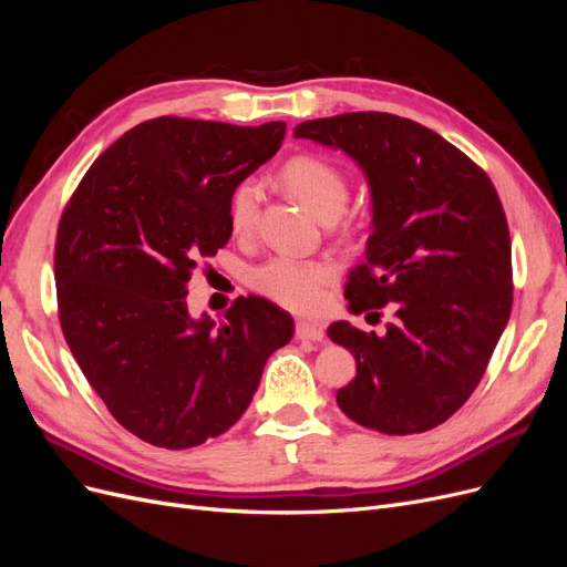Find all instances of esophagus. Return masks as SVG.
<instances>
[{
    "instance_id": "34e87169",
    "label": "esophagus",
    "mask_w": 567,
    "mask_h": 567,
    "mask_svg": "<svg viewBox=\"0 0 567 567\" xmlns=\"http://www.w3.org/2000/svg\"><path fill=\"white\" fill-rule=\"evenodd\" d=\"M296 336H298L300 340H315V342H319V340L326 338V329H323L321 323H317V321H305V319H300V321L296 323Z\"/></svg>"
}]
</instances>
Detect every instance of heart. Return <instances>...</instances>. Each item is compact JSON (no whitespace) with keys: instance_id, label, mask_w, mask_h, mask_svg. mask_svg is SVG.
Here are the masks:
<instances>
[{"instance_id":"heart-1","label":"heart","mask_w":567,"mask_h":567,"mask_svg":"<svg viewBox=\"0 0 567 567\" xmlns=\"http://www.w3.org/2000/svg\"><path fill=\"white\" fill-rule=\"evenodd\" d=\"M284 184L296 198L321 221H336L346 210L350 186L340 169L315 156H300L286 163L281 169ZM262 188L255 179H246L234 188L229 198V221L238 236H248L255 229L260 213ZM336 277L331 262L300 260L290 255H274L252 271V286L288 310L312 312L323 302L326 286Z\"/></svg>"}]
</instances>
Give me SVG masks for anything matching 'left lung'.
Returning a JSON list of instances; mask_svg holds the SVG:
<instances>
[{
  "label": "left lung",
  "mask_w": 567,
  "mask_h": 567,
  "mask_svg": "<svg viewBox=\"0 0 567 567\" xmlns=\"http://www.w3.org/2000/svg\"><path fill=\"white\" fill-rule=\"evenodd\" d=\"M293 136L342 151L362 169L371 236L346 298L352 315L394 310L383 336L331 323L329 338L357 362L338 406L379 433L431 431L471 398L511 317L502 200L483 169L414 120L342 113L307 120Z\"/></svg>",
  "instance_id": "left-lung-1"
}]
</instances>
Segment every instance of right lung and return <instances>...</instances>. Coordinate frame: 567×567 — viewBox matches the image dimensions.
I'll return each instance as SVG.
<instances>
[{"label":"right lung","mask_w":567,"mask_h":567,"mask_svg":"<svg viewBox=\"0 0 567 567\" xmlns=\"http://www.w3.org/2000/svg\"><path fill=\"white\" fill-rule=\"evenodd\" d=\"M286 123L238 127L188 117L136 125L87 169L61 217V329L115 421L188 450L244 416L293 317L238 298L225 319L192 317L194 269L231 238L229 198L281 148Z\"/></svg>","instance_id":"obj_1"}]
</instances>
